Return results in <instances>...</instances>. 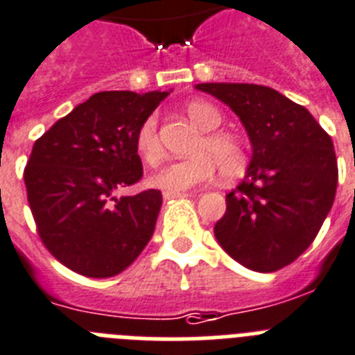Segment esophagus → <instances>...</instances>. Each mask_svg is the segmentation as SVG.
Instances as JSON below:
<instances>
[{"mask_svg": "<svg viewBox=\"0 0 355 355\" xmlns=\"http://www.w3.org/2000/svg\"><path fill=\"white\" fill-rule=\"evenodd\" d=\"M184 196H191V193H164V200H173V198H184Z\"/></svg>", "mask_w": 355, "mask_h": 355, "instance_id": "1", "label": "esophagus"}]
</instances>
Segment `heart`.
I'll return each mask as SVG.
<instances>
[{
    "label": "heart",
    "instance_id": "b5f03b06",
    "mask_svg": "<svg viewBox=\"0 0 355 355\" xmlns=\"http://www.w3.org/2000/svg\"><path fill=\"white\" fill-rule=\"evenodd\" d=\"M186 113L196 126L207 132L196 146L195 151L198 155L164 166L151 177V186L164 193H186L195 186L209 182L218 168L223 178L243 175L249 164V153L238 135L231 132H216L223 121L220 110L205 101H191L186 106ZM135 146L148 166H157L162 160L164 148L155 115L144 119L139 126Z\"/></svg>",
    "mask_w": 355,
    "mask_h": 355
}]
</instances>
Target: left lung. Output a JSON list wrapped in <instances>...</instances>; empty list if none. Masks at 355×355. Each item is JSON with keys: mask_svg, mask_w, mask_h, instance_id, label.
<instances>
[{"mask_svg": "<svg viewBox=\"0 0 355 355\" xmlns=\"http://www.w3.org/2000/svg\"><path fill=\"white\" fill-rule=\"evenodd\" d=\"M236 113L251 139L245 178L225 196L214 236L233 260L258 272L293 263L320 233L338 187L332 139L309 110L269 86L202 83Z\"/></svg>", "mask_w": 355, "mask_h": 355, "instance_id": "left-lung-1", "label": "left lung"}]
</instances>
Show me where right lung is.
I'll return each mask as SVG.
<instances>
[{
    "label": "right lung",
    "mask_w": 355,
    "mask_h": 355,
    "mask_svg": "<svg viewBox=\"0 0 355 355\" xmlns=\"http://www.w3.org/2000/svg\"><path fill=\"white\" fill-rule=\"evenodd\" d=\"M169 92H101L35 141L25 186L41 242L62 265L110 278L148 245L162 193H115L142 177L135 135Z\"/></svg>",
    "instance_id": "obj_1"
}]
</instances>
